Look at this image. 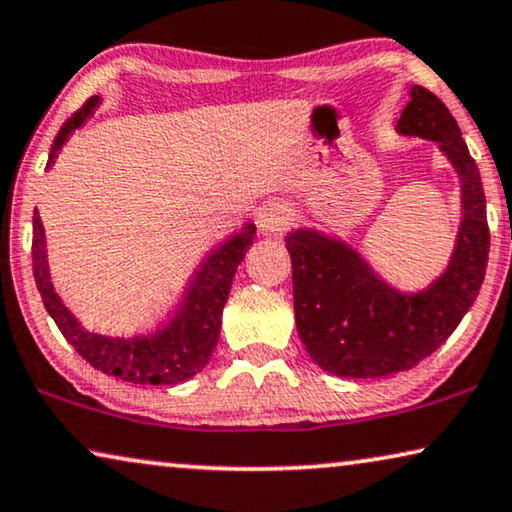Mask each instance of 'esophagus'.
Segmentation results:
<instances>
[{"mask_svg": "<svg viewBox=\"0 0 512 512\" xmlns=\"http://www.w3.org/2000/svg\"><path fill=\"white\" fill-rule=\"evenodd\" d=\"M293 219H295V212L286 201H270L261 207V212H258V224H261V228L268 235L288 231L293 224Z\"/></svg>", "mask_w": 512, "mask_h": 512, "instance_id": "1", "label": "esophagus"}]
</instances>
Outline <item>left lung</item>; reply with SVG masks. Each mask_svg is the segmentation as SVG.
<instances>
[{"label": "left lung", "mask_w": 512, "mask_h": 512, "mask_svg": "<svg viewBox=\"0 0 512 512\" xmlns=\"http://www.w3.org/2000/svg\"><path fill=\"white\" fill-rule=\"evenodd\" d=\"M397 133L439 143L459 177L455 249L432 284L416 293L399 291L342 238L316 228L286 235L298 335L309 358L342 379H379L416 367L453 335L485 279V191L455 117L439 96L413 85Z\"/></svg>", "instance_id": "obj_1"}]
</instances>
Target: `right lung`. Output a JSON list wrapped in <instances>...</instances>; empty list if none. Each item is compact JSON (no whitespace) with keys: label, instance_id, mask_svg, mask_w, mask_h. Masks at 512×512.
I'll list each match as a JSON object with an SVG mask.
<instances>
[{"label":"right lung","instance_id":"right-lung-1","mask_svg":"<svg viewBox=\"0 0 512 512\" xmlns=\"http://www.w3.org/2000/svg\"><path fill=\"white\" fill-rule=\"evenodd\" d=\"M99 101V96L87 99L85 106L62 124L53 140V147H50L48 166L55 164L57 152L69 140L71 131L83 127L87 117L99 106ZM254 235L256 226L247 224L240 233L221 242L205 258L201 268L194 272L182 305L170 316V321L154 332H147V335L108 337L83 328V323L59 298L53 279H50L46 228L41 224L39 212H34L32 233L34 279L43 307L53 316L59 332L94 369L108 376H117L127 383L175 385L189 381L210 362L219 342L221 311H224L228 293H231L238 265L254 242Z\"/></svg>","mask_w":512,"mask_h":512}]
</instances>
